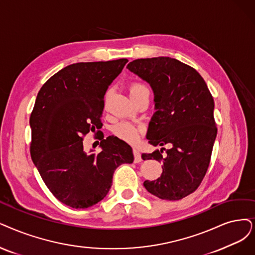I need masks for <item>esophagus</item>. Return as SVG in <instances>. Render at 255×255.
<instances>
[{
  "label": "esophagus",
  "mask_w": 255,
  "mask_h": 255,
  "mask_svg": "<svg viewBox=\"0 0 255 255\" xmlns=\"http://www.w3.org/2000/svg\"><path fill=\"white\" fill-rule=\"evenodd\" d=\"M133 154H134V161H135L136 163H139V162L142 161L141 154H140V151H139L138 149L134 148V149H133Z\"/></svg>",
  "instance_id": "34e87169"
}]
</instances>
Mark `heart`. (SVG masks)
<instances>
[{"label":"heart","mask_w":255,"mask_h":255,"mask_svg":"<svg viewBox=\"0 0 255 255\" xmlns=\"http://www.w3.org/2000/svg\"><path fill=\"white\" fill-rule=\"evenodd\" d=\"M147 87L144 84L138 83V81L133 83L129 87L130 97H134L142 92H147ZM113 133L117 138L128 142V143H135V142L138 141L142 133V129L133 124L124 121L113 128Z\"/></svg>","instance_id":"obj_1"}]
</instances>
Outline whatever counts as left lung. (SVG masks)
Masks as SVG:
<instances>
[{
	"instance_id": "8db88e82",
	"label": "left lung",
	"mask_w": 255,
	"mask_h": 255,
	"mask_svg": "<svg viewBox=\"0 0 255 255\" xmlns=\"http://www.w3.org/2000/svg\"><path fill=\"white\" fill-rule=\"evenodd\" d=\"M127 68L154 91L157 111L148 126V143L172 145L142 154L143 160L163 163L161 176L143 185L159 199L181 200L198 189L207 172L218 133L215 101L198 71L178 59L139 58Z\"/></svg>"
}]
</instances>
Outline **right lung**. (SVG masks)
I'll return each mask as SVG.
<instances>
[{"label":"right lung","instance_id":"obj_1","mask_svg":"<svg viewBox=\"0 0 255 255\" xmlns=\"http://www.w3.org/2000/svg\"><path fill=\"white\" fill-rule=\"evenodd\" d=\"M128 62L76 63L40 88L30 115V154L40 177L63 204L84 209L103 200L115 169L133 163V149L118 138L99 139V154H87L84 137L101 128L105 94Z\"/></svg>","mask_w":255,"mask_h":255}]
</instances>
